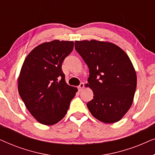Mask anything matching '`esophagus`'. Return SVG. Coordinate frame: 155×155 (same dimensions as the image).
<instances>
[{"mask_svg":"<svg viewBox=\"0 0 155 155\" xmlns=\"http://www.w3.org/2000/svg\"><path fill=\"white\" fill-rule=\"evenodd\" d=\"M84 87V83H80V85L78 87V89L79 91H81Z\"/></svg>","mask_w":155,"mask_h":155,"instance_id":"1","label":"esophagus"}]
</instances>
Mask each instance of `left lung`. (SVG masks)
I'll return each mask as SVG.
<instances>
[{
	"instance_id": "obj_1",
	"label": "left lung",
	"mask_w": 155,
	"mask_h": 155,
	"mask_svg": "<svg viewBox=\"0 0 155 155\" xmlns=\"http://www.w3.org/2000/svg\"><path fill=\"white\" fill-rule=\"evenodd\" d=\"M75 48L89 68L87 81L94 97L90 113L106 124L121 119L133 104L137 86L134 67L126 53L106 41H76Z\"/></svg>"
}]
</instances>
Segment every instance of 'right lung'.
I'll return each mask as SVG.
<instances>
[{"label": "right lung", "instance_id": "right-lung-1", "mask_svg": "<svg viewBox=\"0 0 155 155\" xmlns=\"http://www.w3.org/2000/svg\"><path fill=\"white\" fill-rule=\"evenodd\" d=\"M74 42L54 40L35 47L26 57L18 78V92L34 118L54 125L67 113L78 89L69 86L62 71Z\"/></svg>", "mask_w": 155, "mask_h": 155}]
</instances>
